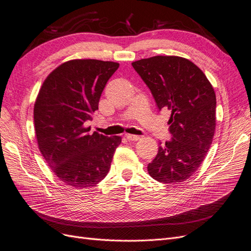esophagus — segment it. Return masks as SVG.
<instances>
[{
    "mask_svg": "<svg viewBox=\"0 0 251 251\" xmlns=\"http://www.w3.org/2000/svg\"><path fill=\"white\" fill-rule=\"evenodd\" d=\"M126 138L128 141H139L140 140L139 135H134V134H126Z\"/></svg>",
    "mask_w": 251,
    "mask_h": 251,
    "instance_id": "esophagus-1",
    "label": "esophagus"
}]
</instances>
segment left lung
Segmentation results:
<instances>
[{
    "label": "left lung",
    "mask_w": 251,
    "mask_h": 251,
    "mask_svg": "<svg viewBox=\"0 0 251 251\" xmlns=\"http://www.w3.org/2000/svg\"><path fill=\"white\" fill-rule=\"evenodd\" d=\"M151 91L157 108L171 111L170 141L159 146L148 164V174L157 182L177 184L201 166L216 130L217 100L203 71L187 59L156 55L132 63Z\"/></svg>",
    "instance_id": "1"
}]
</instances>
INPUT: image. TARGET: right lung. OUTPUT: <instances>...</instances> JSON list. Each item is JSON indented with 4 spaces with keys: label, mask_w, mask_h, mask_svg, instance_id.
I'll return each instance as SVG.
<instances>
[{
    "label": "right lung",
    "mask_w": 251,
    "mask_h": 251,
    "mask_svg": "<svg viewBox=\"0 0 251 251\" xmlns=\"http://www.w3.org/2000/svg\"><path fill=\"white\" fill-rule=\"evenodd\" d=\"M119 66L90 59L65 62L46 77L35 100L33 119L40 151L60 181L75 188L101 182L122 142L118 135L89 133L90 127H85Z\"/></svg>",
    "instance_id": "1"
}]
</instances>
